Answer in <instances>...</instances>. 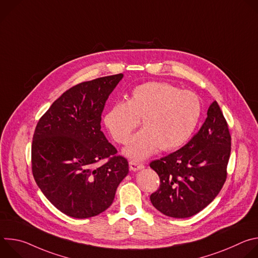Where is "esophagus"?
<instances>
[{
	"label": "esophagus",
	"instance_id": "esophagus-1",
	"mask_svg": "<svg viewBox=\"0 0 258 258\" xmlns=\"http://www.w3.org/2000/svg\"><path fill=\"white\" fill-rule=\"evenodd\" d=\"M128 164H130L131 170H133V171H138V170H141L144 168V164L136 162V161H130Z\"/></svg>",
	"mask_w": 258,
	"mask_h": 258
}]
</instances>
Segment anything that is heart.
<instances>
[{"mask_svg": "<svg viewBox=\"0 0 258 258\" xmlns=\"http://www.w3.org/2000/svg\"><path fill=\"white\" fill-rule=\"evenodd\" d=\"M201 113L198 97L190 91L158 82L136 87L127 101H118L104 115V124L111 137L125 144L139 120L143 130L134 135L123 154L141 161L159 148L170 151L185 144L194 132Z\"/></svg>", "mask_w": 258, "mask_h": 258, "instance_id": "1", "label": "heart"}]
</instances>
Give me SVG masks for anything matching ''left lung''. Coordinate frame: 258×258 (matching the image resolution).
Wrapping results in <instances>:
<instances>
[{
    "label": "left lung",
    "instance_id": "left-lung-1",
    "mask_svg": "<svg viewBox=\"0 0 258 258\" xmlns=\"http://www.w3.org/2000/svg\"><path fill=\"white\" fill-rule=\"evenodd\" d=\"M230 154L228 123L214 101L201 128L185 146L150 163L160 178L159 189L150 196L151 203L170 217L195 215L222 190Z\"/></svg>",
    "mask_w": 258,
    "mask_h": 258
}]
</instances>
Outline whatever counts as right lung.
I'll use <instances>...</instances> for the list:
<instances>
[{"label": "right lung", "instance_id": "right-lung-1", "mask_svg": "<svg viewBox=\"0 0 258 258\" xmlns=\"http://www.w3.org/2000/svg\"><path fill=\"white\" fill-rule=\"evenodd\" d=\"M122 78L119 73L70 88L36 124L31 146L34 180L68 216L88 218L105 211L128 173L127 160L116 155L101 131L105 103Z\"/></svg>", "mask_w": 258, "mask_h": 258}]
</instances>
